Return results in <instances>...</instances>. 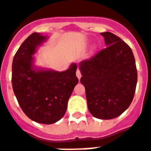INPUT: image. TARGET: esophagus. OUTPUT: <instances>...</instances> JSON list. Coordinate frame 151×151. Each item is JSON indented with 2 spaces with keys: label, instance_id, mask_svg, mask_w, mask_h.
I'll return each instance as SVG.
<instances>
[{
  "label": "esophagus",
  "instance_id": "obj_1",
  "mask_svg": "<svg viewBox=\"0 0 151 151\" xmlns=\"http://www.w3.org/2000/svg\"><path fill=\"white\" fill-rule=\"evenodd\" d=\"M76 75H77V77H78V79H80V78H81V71L79 70H77V72H76Z\"/></svg>",
  "mask_w": 151,
  "mask_h": 151
}]
</instances>
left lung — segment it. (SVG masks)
I'll return each instance as SVG.
<instances>
[{
    "instance_id": "1",
    "label": "left lung",
    "mask_w": 151,
    "mask_h": 151,
    "mask_svg": "<svg viewBox=\"0 0 151 151\" xmlns=\"http://www.w3.org/2000/svg\"><path fill=\"white\" fill-rule=\"evenodd\" d=\"M106 48L79 63L88 111L94 117L111 119L128 109L134 98L137 70L132 49L111 32L101 33Z\"/></svg>"
}]
</instances>
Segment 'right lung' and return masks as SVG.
Returning <instances> with one entry per match:
<instances>
[{
	"label": "right lung",
	"mask_w": 151,
	"mask_h": 151,
	"mask_svg": "<svg viewBox=\"0 0 151 151\" xmlns=\"http://www.w3.org/2000/svg\"><path fill=\"white\" fill-rule=\"evenodd\" d=\"M48 38L34 32L24 41L16 53L12 66V84L23 111L35 122L55 124L61 119L75 86L77 64L63 72L35 66L37 47Z\"/></svg>",
	"instance_id": "1"
}]
</instances>
